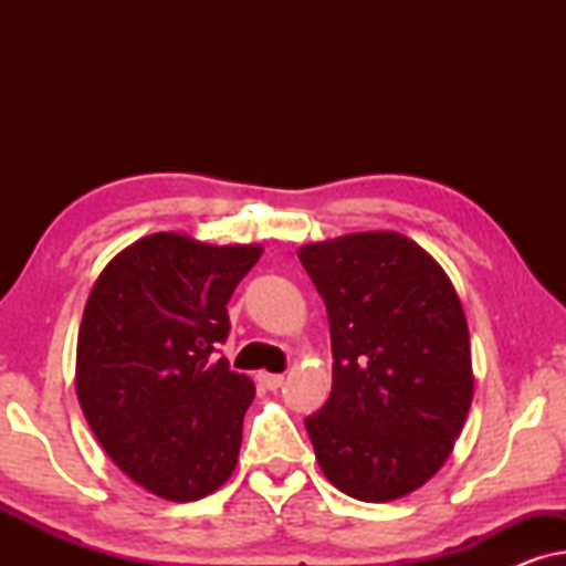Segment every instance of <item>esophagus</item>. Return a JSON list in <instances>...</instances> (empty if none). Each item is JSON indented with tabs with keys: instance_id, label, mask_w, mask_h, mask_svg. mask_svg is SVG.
<instances>
[{
	"instance_id": "1",
	"label": "esophagus",
	"mask_w": 566,
	"mask_h": 566,
	"mask_svg": "<svg viewBox=\"0 0 566 566\" xmlns=\"http://www.w3.org/2000/svg\"><path fill=\"white\" fill-rule=\"evenodd\" d=\"M258 381L265 386V389L275 391V389H281V386H283V376L281 374H265V370H262V374H258Z\"/></svg>"
}]
</instances>
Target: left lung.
Instances as JSON below:
<instances>
[{
  "label": "left lung",
  "instance_id": "1",
  "mask_svg": "<svg viewBox=\"0 0 566 566\" xmlns=\"http://www.w3.org/2000/svg\"><path fill=\"white\" fill-rule=\"evenodd\" d=\"M324 298L332 391L306 417L324 476L360 502L420 490L451 455L474 399L469 324L451 277L399 231L298 250Z\"/></svg>",
  "mask_w": 566,
  "mask_h": 566
}]
</instances>
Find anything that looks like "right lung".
Instances as JSON below:
<instances>
[{
  "label": "right lung",
  "instance_id": "obj_1",
  "mask_svg": "<svg viewBox=\"0 0 566 566\" xmlns=\"http://www.w3.org/2000/svg\"><path fill=\"white\" fill-rule=\"evenodd\" d=\"M260 244L157 231L103 268L76 337V397L123 474L169 502L219 490L237 469L250 376L213 350Z\"/></svg>",
  "mask_w": 566,
  "mask_h": 566
}]
</instances>
